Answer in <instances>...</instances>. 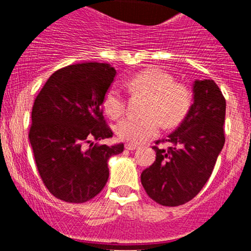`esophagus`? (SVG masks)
I'll use <instances>...</instances> for the list:
<instances>
[{"label": "esophagus", "mask_w": 251, "mask_h": 251, "mask_svg": "<svg viewBox=\"0 0 251 251\" xmlns=\"http://www.w3.org/2000/svg\"><path fill=\"white\" fill-rule=\"evenodd\" d=\"M137 147H138L137 144H133V143H126L125 144V149H127V151H135Z\"/></svg>", "instance_id": "obj_1"}]
</instances>
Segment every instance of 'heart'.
Wrapping results in <instances>:
<instances>
[{"label": "heart", "mask_w": 251, "mask_h": 251, "mask_svg": "<svg viewBox=\"0 0 251 251\" xmlns=\"http://www.w3.org/2000/svg\"><path fill=\"white\" fill-rule=\"evenodd\" d=\"M131 93L148 96L144 118L126 116L115 125V132L120 140L141 143L159 133L161 122L168 128L182 123L192 107V91L183 83L175 82L169 73L159 68H148L136 73L125 81ZM105 113L118 118L125 110V100L118 85H111L103 100Z\"/></svg>", "instance_id": "1"}]
</instances>
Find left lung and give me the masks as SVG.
I'll return each mask as SVG.
<instances>
[{
  "label": "left lung",
  "instance_id": "obj_1",
  "mask_svg": "<svg viewBox=\"0 0 251 251\" xmlns=\"http://www.w3.org/2000/svg\"><path fill=\"white\" fill-rule=\"evenodd\" d=\"M226 100L214 80H196L193 104L169 135L168 149L154 146L155 161L141 174L149 198L164 206L192 201L211 176L225 144Z\"/></svg>",
  "mask_w": 251,
  "mask_h": 251
}]
</instances>
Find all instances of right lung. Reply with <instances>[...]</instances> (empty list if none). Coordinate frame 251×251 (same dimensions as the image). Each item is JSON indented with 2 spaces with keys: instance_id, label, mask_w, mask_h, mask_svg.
<instances>
[{
  "instance_id": "obj_1",
  "label": "right lung",
  "mask_w": 251,
  "mask_h": 251,
  "mask_svg": "<svg viewBox=\"0 0 251 251\" xmlns=\"http://www.w3.org/2000/svg\"><path fill=\"white\" fill-rule=\"evenodd\" d=\"M116 75L107 63H77L50 75L35 98L29 140L42 182L55 198L85 203L104 188L108 160L124 144L93 143L113 137L103 100Z\"/></svg>"
}]
</instances>
